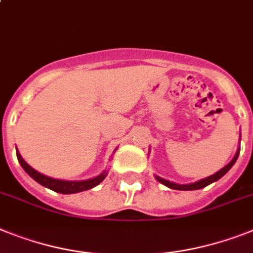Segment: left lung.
<instances>
[{"label":"left lung","instance_id":"1","mask_svg":"<svg viewBox=\"0 0 253 253\" xmlns=\"http://www.w3.org/2000/svg\"><path fill=\"white\" fill-rule=\"evenodd\" d=\"M239 151H241V149H238L237 154H235V156L233 158V160H231L227 166H225L224 168L220 169L218 172H216L214 174H212V176L210 177H206V178L203 179H199V181H197V182L194 183H186V185H179V183H174V182H170V181H167V179L162 178V177L159 176H155V178L159 181L160 183H163V185H166L167 187H169V189H173V190H185V191H189V190H198V189H203V187L208 186V185H211V183L216 182L217 179H220L221 177L225 176L229 170H230V168L235 164V162H237L238 156H239Z\"/></svg>","mask_w":253,"mask_h":253}]
</instances>
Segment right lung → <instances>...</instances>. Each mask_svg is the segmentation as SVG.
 Here are the masks:
<instances>
[{
	"instance_id": "add662e5",
	"label": "right lung",
	"mask_w": 253,
	"mask_h": 253,
	"mask_svg": "<svg viewBox=\"0 0 253 253\" xmlns=\"http://www.w3.org/2000/svg\"><path fill=\"white\" fill-rule=\"evenodd\" d=\"M16 156H18V160L19 163H20L22 168L24 169L36 182H39L40 185H42V186L47 187V189L53 190L55 193L60 194H75L91 189V187L99 185V183L106 178V176H107L108 173V170H103L99 176L94 177V178L90 179H85V181H64V179H55L51 178V177L45 176L42 173L37 172V170H35L32 167L28 166V164L23 160V158L20 156L18 150H16Z\"/></svg>"
}]
</instances>
